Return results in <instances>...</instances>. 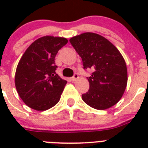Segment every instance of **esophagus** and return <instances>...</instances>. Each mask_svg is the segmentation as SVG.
I'll list each match as a JSON object with an SVG mask.
<instances>
[{"label": "esophagus", "instance_id": "34e87169", "mask_svg": "<svg viewBox=\"0 0 148 148\" xmlns=\"http://www.w3.org/2000/svg\"><path fill=\"white\" fill-rule=\"evenodd\" d=\"M78 78H79L78 75V74H76V73H75V75H74V76L72 77V78H71V81H72V82H75V81L78 80Z\"/></svg>", "mask_w": 148, "mask_h": 148}]
</instances>
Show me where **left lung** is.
Returning <instances> with one entry per match:
<instances>
[{"mask_svg": "<svg viewBox=\"0 0 148 148\" xmlns=\"http://www.w3.org/2000/svg\"><path fill=\"white\" fill-rule=\"evenodd\" d=\"M81 56L84 69L93 71L88 78L90 89L82 100L94 109L103 110L119 101L127 84V69L119 49L99 34L84 32L70 39Z\"/></svg>", "mask_w": 148, "mask_h": 148, "instance_id": "1", "label": "left lung"}]
</instances>
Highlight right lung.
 <instances>
[{
	"instance_id": "obj_1",
	"label": "right lung",
	"mask_w": 148,
	"mask_h": 148,
	"mask_svg": "<svg viewBox=\"0 0 148 148\" xmlns=\"http://www.w3.org/2000/svg\"><path fill=\"white\" fill-rule=\"evenodd\" d=\"M67 42L66 38L46 35L30 44L21 58L15 72V87L29 108L44 111L59 101L67 82L56 73L55 58Z\"/></svg>"
}]
</instances>
